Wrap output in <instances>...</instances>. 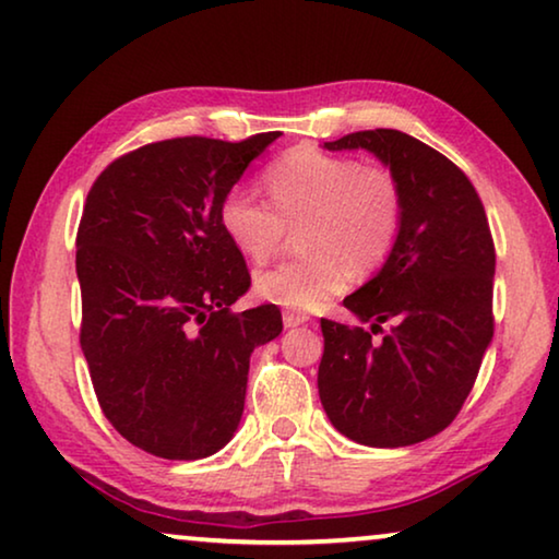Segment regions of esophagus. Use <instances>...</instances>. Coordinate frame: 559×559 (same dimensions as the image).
I'll return each mask as SVG.
<instances>
[{
    "label": "esophagus",
    "mask_w": 559,
    "mask_h": 559,
    "mask_svg": "<svg viewBox=\"0 0 559 559\" xmlns=\"http://www.w3.org/2000/svg\"><path fill=\"white\" fill-rule=\"evenodd\" d=\"M306 321H311V316L304 311H283V323H286V329L301 326V323H306Z\"/></svg>",
    "instance_id": "34e87169"
}]
</instances>
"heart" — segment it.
<instances>
[{"label":"heart","instance_id":"obj_1","mask_svg":"<svg viewBox=\"0 0 559 559\" xmlns=\"http://www.w3.org/2000/svg\"><path fill=\"white\" fill-rule=\"evenodd\" d=\"M263 182L273 207L236 186L221 200L218 223L251 261L271 258L288 228L304 226L308 255L255 276L265 301L311 311L338 296L352 273L369 276L394 253L404 228V190L386 165L301 145L269 165Z\"/></svg>","mask_w":559,"mask_h":559}]
</instances>
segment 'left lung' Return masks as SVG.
<instances>
[{
	"label": "left lung",
	"instance_id": "1",
	"mask_svg": "<svg viewBox=\"0 0 559 559\" xmlns=\"http://www.w3.org/2000/svg\"><path fill=\"white\" fill-rule=\"evenodd\" d=\"M326 150H369L404 190L389 261L344 306L371 332L321 319L319 396L341 435L396 449L439 435L460 414L492 344L495 243L485 205L456 165L399 130L352 132Z\"/></svg>",
	"mask_w": 559,
	"mask_h": 559
}]
</instances>
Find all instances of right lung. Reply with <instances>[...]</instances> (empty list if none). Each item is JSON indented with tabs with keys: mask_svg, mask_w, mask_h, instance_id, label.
<instances>
[{
	"mask_svg": "<svg viewBox=\"0 0 559 559\" xmlns=\"http://www.w3.org/2000/svg\"><path fill=\"white\" fill-rule=\"evenodd\" d=\"M281 132L240 143L173 138L118 157L78 230L80 344L107 421L163 460H203L243 416L255 346L283 331L218 223L223 195Z\"/></svg>",
	"mask_w": 559,
	"mask_h": 559,
	"instance_id": "obj_1",
	"label": "right lung"
}]
</instances>
